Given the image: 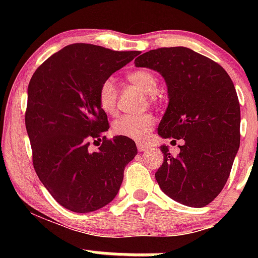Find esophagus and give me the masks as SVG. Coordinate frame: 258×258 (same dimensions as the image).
Here are the masks:
<instances>
[{"label": "esophagus", "instance_id": "1", "mask_svg": "<svg viewBox=\"0 0 258 258\" xmlns=\"http://www.w3.org/2000/svg\"><path fill=\"white\" fill-rule=\"evenodd\" d=\"M148 148H149V146H148V144L141 143V142H138V143H137L138 152H146V150H148Z\"/></svg>", "mask_w": 258, "mask_h": 258}]
</instances>
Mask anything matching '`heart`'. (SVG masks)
<instances>
[{"instance_id":"obj_1","label":"heart","mask_w":258,"mask_h":258,"mask_svg":"<svg viewBox=\"0 0 258 258\" xmlns=\"http://www.w3.org/2000/svg\"><path fill=\"white\" fill-rule=\"evenodd\" d=\"M126 80L144 92L149 103H156L160 99L158 91V78L155 74L148 69H137L128 73ZM117 94L116 86L111 79H106L102 82L98 90V103L100 109L108 115H115L117 112ZM155 116L150 112L139 115H123L112 122V132L121 137L142 141L155 125Z\"/></svg>"}]
</instances>
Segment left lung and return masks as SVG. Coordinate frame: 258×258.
I'll return each mask as SVG.
<instances>
[{
  "label": "left lung",
  "mask_w": 258,
  "mask_h": 258,
  "mask_svg": "<svg viewBox=\"0 0 258 258\" xmlns=\"http://www.w3.org/2000/svg\"><path fill=\"white\" fill-rule=\"evenodd\" d=\"M165 78L168 105L158 133L183 139L177 156L161 147L160 188L190 207L209 205L226 185L240 144V105L220 64L185 47H161L135 59ZM176 142V141H174Z\"/></svg>",
  "instance_id": "obj_1"
}]
</instances>
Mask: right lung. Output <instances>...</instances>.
<instances>
[{
    "instance_id": "add662e5",
    "label": "right lung",
    "mask_w": 258,
    "mask_h": 258,
    "mask_svg": "<svg viewBox=\"0 0 258 258\" xmlns=\"http://www.w3.org/2000/svg\"><path fill=\"white\" fill-rule=\"evenodd\" d=\"M138 54L73 43L44 60L29 82L25 126L32 164L49 194L70 211L86 214L110 203L137 154L131 138L103 136L109 122L98 90ZM97 140L102 144L91 152Z\"/></svg>"
}]
</instances>
